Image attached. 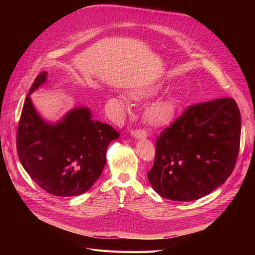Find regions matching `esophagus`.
Masks as SVG:
<instances>
[{"label":"esophagus","instance_id":"1","mask_svg":"<svg viewBox=\"0 0 255 255\" xmlns=\"http://www.w3.org/2000/svg\"><path fill=\"white\" fill-rule=\"evenodd\" d=\"M132 135L135 138H137V139H141V138L148 137V134H146V132L143 129H134L132 130Z\"/></svg>","mask_w":255,"mask_h":255}]
</instances>
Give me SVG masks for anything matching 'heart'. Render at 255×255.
I'll return each instance as SVG.
<instances>
[{
	"mask_svg": "<svg viewBox=\"0 0 255 255\" xmlns=\"http://www.w3.org/2000/svg\"><path fill=\"white\" fill-rule=\"evenodd\" d=\"M129 95L134 100H141V99H145L146 97H149L150 92L145 91V90H135V91L130 92ZM115 104L117 105L118 109L122 112H127L128 110V102L123 98L115 99ZM174 112H175L174 106L171 102L160 101L150 107L148 111V116H149V119L153 123L161 125V123H165V122L170 120L173 117Z\"/></svg>",
	"mask_w": 255,
	"mask_h": 255,
	"instance_id": "obj_1",
	"label": "heart"
}]
</instances>
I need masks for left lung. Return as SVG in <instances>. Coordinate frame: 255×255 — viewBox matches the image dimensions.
Segmentation results:
<instances>
[{
	"mask_svg": "<svg viewBox=\"0 0 255 255\" xmlns=\"http://www.w3.org/2000/svg\"><path fill=\"white\" fill-rule=\"evenodd\" d=\"M241 113L232 98L189 106L156 138L153 189L173 201H194L232 173L241 143Z\"/></svg>",
	"mask_w": 255,
	"mask_h": 255,
	"instance_id": "1",
	"label": "left lung"
}]
</instances>
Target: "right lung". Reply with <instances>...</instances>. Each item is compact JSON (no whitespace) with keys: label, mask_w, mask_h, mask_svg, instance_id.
Wrapping results in <instances>:
<instances>
[{"label":"right lung","mask_w":255,"mask_h":255,"mask_svg":"<svg viewBox=\"0 0 255 255\" xmlns=\"http://www.w3.org/2000/svg\"><path fill=\"white\" fill-rule=\"evenodd\" d=\"M37 76L23 105L17 130V151L23 168L49 194L74 197L86 192L101 175L106 151L119 133L91 119L86 106L75 107L55 123L38 114L30 95L47 82Z\"/></svg>","instance_id":"1"}]
</instances>
